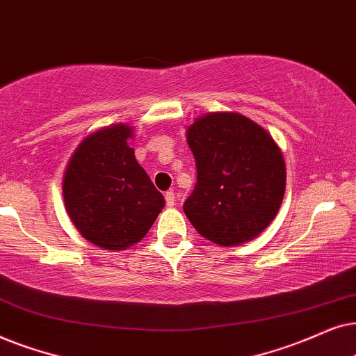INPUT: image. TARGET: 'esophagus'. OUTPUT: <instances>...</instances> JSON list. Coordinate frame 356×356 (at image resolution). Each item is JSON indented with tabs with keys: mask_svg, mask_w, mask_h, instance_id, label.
<instances>
[{
	"mask_svg": "<svg viewBox=\"0 0 356 356\" xmlns=\"http://www.w3.org/2000/svg\"><path fill=\"white\" fill-rule=\"evenodd\" d=\"M164 198H165V203H168V207H174L175 205V195H174L172 191L165 192Z\"/></svg>",
	"mask_w": 356,
	"mask_h": 356,
	"instance_id": "1",
	"label": "esophagus"
}]
</instances>
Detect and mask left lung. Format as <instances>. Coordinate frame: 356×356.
Wrapping results in <instances>:
<instances>
[{
  "label": "left lung",
  "mask_w": 356,
  "mask_h": 356,
  "mask_svg": "<svg viewBox=\"0 0 356 356\" xmlns=\"http://www.w3.org/2000/svg\"><path fill=\"white\" fill-rule=\"evenodd\" d=\"M197 186L184 203L188 221L211 243H249L277 216L286 187L280 146L236 112H211L187 129Z\"/></svg>",
  "instance_id": "1"
}]
</instances>
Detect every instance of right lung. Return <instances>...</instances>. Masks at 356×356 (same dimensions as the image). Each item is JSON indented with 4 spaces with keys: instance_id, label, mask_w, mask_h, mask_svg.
Segmentation results:
<instances>
[{
    "instance_id": "obj_1",
    "label": "right lung",
    "mask_w": 356,
    "mask_h": 356,
    "mask_svg": "<svg viewBox=\"0 0 356 356\" xmlns=\"http://www.w3.org/2000/svg\"><path fill=\"white\" fill-rule=\"evenodd\" d=\"M134 127L115 123L89 134L66 164L63 200L70 220L89 243L125 250L145 238L164 197L136 163Z\"/></svg>"
}]
</instances>
